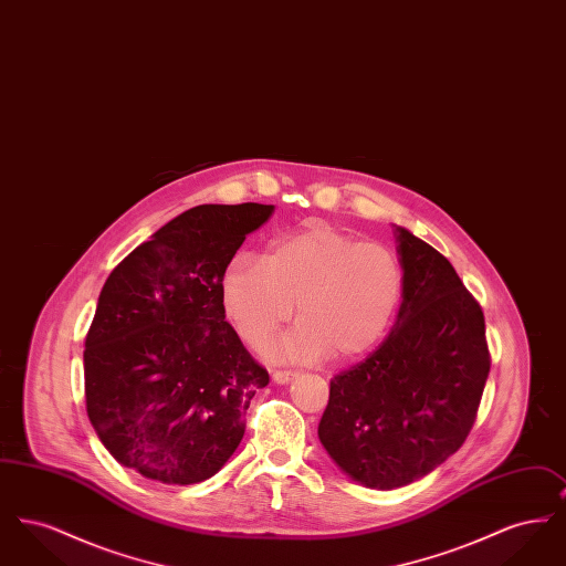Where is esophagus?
Returning <instances> with one entry per match:
<instances>
[{"instance_id": "esophagus-1", "label": "esophagus", "mask_w": 566, "mask_h": 566, "mask_svg": "<svg viewBox=\"0 0 566 566\" xmlns=\"http://www.w3.org/2000/svg\"><path fill=\"white\" fill-rule=\"evenodd\" d=\"M298 376V371H293V369H275L273 371V379L277 381V384H289L291 379H295Z\"/></svg>"}]
</instances>
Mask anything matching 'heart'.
I'll list each match as a JSON object with an SVG mask.
<instances>
[{
    "label": "heart",
    "instance_id": "b5f03b06",
    "mask_svg": "<svg viewBox=\"0 0 566 566\" xmlns=\"http://www.w3.org/2000/svg\"><path fill=\"white\" fill-rule=\"evenodd\" d=\"M224 312L252 348H265L296 312L301 323L280 354L354 358L377 346L401 307L399 254L331 224L271 243L265 256L240 254L222 275Z\"/></svg>",
    "mask_w": 566,
    "mask_h": 566
}]
</instances>
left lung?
Masks as SVG:
<instances>
[{
	"mask_svg": "<svg viewBox=\"0 0 566 566\" xmlns=\"http://www.w3.org/2000/svg\"><path fill=\"white\" fill-rule=\"evenodd\" d=\"M403 303L388 337L331 379L324 450L369 488L411 484L458 452L490 371L482 305L452 263L397 229Z\"/></svg>",
	"mask_w": 566,
	"mask_h": 566,
	"instance_id": "obj_1",
	"label": "left lung"
}]
</instances>
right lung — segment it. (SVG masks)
I'll list each match as a JSON object with an SVG mask.
<instances>
[{"label":"right lung","instance_id":"right-lung-1","mask_svg":"<svg viewBox=\"0 0 566 566\" xmlns=\"http://www.w3.org/2000/svg\"><path fill=\"white\" fill-rule=\"evenodd\" d=\"M273 206H197L108 275L84 339L86 413L112 457L161 484L212 478L270 374L227 323L222 275Z\"/></svg>","mask_w":566,"mask_h":566}]
</instances>
